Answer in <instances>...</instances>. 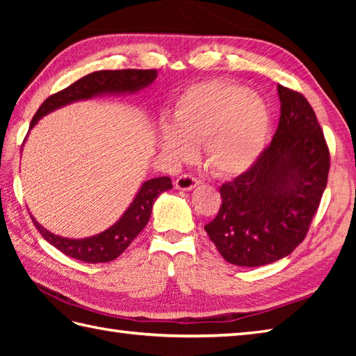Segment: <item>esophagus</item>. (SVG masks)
Segmentation results:
<instances>
[{"instance_id": "obj_1", "label": "esophagus", "mask_w": 356, "mask_h": 356, "mask_svg": "<svg viewBox=\"0 0 356 356\" xmlns=\"http://www.w3.org/2000/svg\"><path fill=\"white\" fill-rule=\"evenodd\" d=\"M200 184V180L197 177H194L193 174H182V176H179L176 179V182H174V186L177 188V190H182V191H190L193 188H195Z\"/></svg>"}]
</instances>
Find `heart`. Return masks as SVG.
I'll return each instance as SVG.
<instances>
[{"label": "heart", "mask_w": 356, "mask_h": 356, "mask_svg": "<svg viewBox=\"0 0 356 356\" xmlns=\"http://www.w3.org/2000/svg\"><path fill=\"white\" fill-rule=\"evenodd\" d=\"M270 113L259 95L228 81H203L184 90L172 107V122L159 127V145L188 161L203 142L208 168L217 176L245 172L263 153Z\"/></svg>", "instance_id": "b5f03b06"}]
</instances>
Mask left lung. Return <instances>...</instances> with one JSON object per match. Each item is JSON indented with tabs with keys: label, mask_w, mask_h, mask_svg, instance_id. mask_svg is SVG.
I'll return each instance as SVG.
<instances>
[{
	"label": "left lung",
	"mask_w": 356,
	"mask_h": 356,
	"mask_svg": "<svg viewBox=\"0 0 356 356\" xmlns=\"http://www.w3.org/2000/svg\"><path fill=\"white\" fill-rule=\"evenodd\" d=\"M278 128L257 162L220 186L222 205L205 225L226 261L263 266L305 240L327 185L330 154L306 97L278 86Z\"/></svg>",
	"instance_id": "8db88e82"
}]
</instances>
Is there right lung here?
Masks as SVG:
<instances>
[{
  "label": "right lung",
  "instance_id": "1",
  "mask_svg": "<svg viewBox=\"0 0 356 356\" xmlns=\"http://www.w3.org/2000/svg\"><path fill=\"white\" fill-rule=\"evenodd\" d=\"M156 78L157 70L127 69L90 73L87 76L73 82L72 86L61 90V92L49 96L35 113L32 122H30V128H33L38 120L47 113L64 107L67 104L90 99V97L104 93H134L140 88L148 87ZM171 179L166 176L149 179L147 182H143L139 193L136 194L134 200L124 216L111 228L93 237L81 240L64 238L44 229L33 217L32 220L41 236L63 254L86 263H107L118 259L130 246L131 241L139 236V232L145 228L149 220L151 209H153V203L157 199V195L171 190Z\"/></svg>",
  "mask_w": 356,
  "mask_h": 356
}]
</instances>
